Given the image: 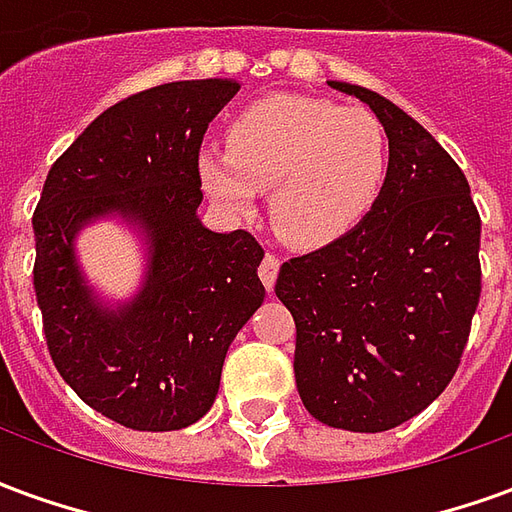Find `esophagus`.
I'll return each instance as SVG.
<instances>
[{
	"label": "esophagus",
	"instance_id": "obj_1",
	"mask_svg": "<svg viewBox=\"0 0 512 512\" xmlns=\"http://www.w3.org/2000/svg\"><path fill=\"white\" fill-rule=\"evenodd\" d=\"M257 274H260V279H263V285H266L268 290L274 288V282H277V274H279V257L277 255L263 257V263H260V268H257Z\"/></svg>",
	"mask_w": 512,
	"mask_h": 512
}]
</instances>
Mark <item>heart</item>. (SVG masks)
<instances>
[{
    "mask_svg": "<svg viewBox=\"0 0 512 512\" xmlns=\"http://www.w3.org/2000/svg\"><path fill=\"white\" fill-rule=\"evenodd\" d=\"M389 145L367 109L312 95H271L227 126V150L205 145L197 172L230 216L255 213L271 189L279 233L299 246L332 244L365 219L384 189Z\"/></svg>",
    "mask_w": 512,
    "mask_h": 512,
    "instance_id": "1",
    "label": "heart"
}]
</instances>
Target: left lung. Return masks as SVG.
<instances>
[{"label":"left lung","mask_w":512,"mask_h":512,"mask_svg":"<svg viewBox=\"0 0 512 512\" xmlns=\"http://www.w3.org/2000/svg\"><path fill=\"white\" fill-rule=\"evenodd\" d=\"M329 87L384 126V189L351 233L282 263L274 290L296 321L304 408L329 428L381 433L428 408L461 365L480 301V213L414 117L365 87Z\"/></svg>","instance_id":"left-lung-1"}]
</instances>
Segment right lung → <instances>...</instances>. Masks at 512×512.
<instances>
[{
	"label": "right lung",
	"instance_id": "add662e5",
	"mask_svg": "<svg viewBox=\"0 0 512 512\" xmlns=\"http://www.w3.org/2000/svg\"><path fill=\"white\" fill-rule=\"evenodd\" d=\"M241 90L233 79L169 82L109 106L51 164L35 230V296L54 367L104 417L180 430L208 414L227 348L266 299L263 246L197 216L202 134ZM117 215L148 246L143 288L109 308L75 257L87 223Z\"/></svg>",
	"mask_w": 512,
	"mask_h": 512
}]
</instances>
